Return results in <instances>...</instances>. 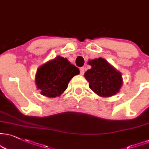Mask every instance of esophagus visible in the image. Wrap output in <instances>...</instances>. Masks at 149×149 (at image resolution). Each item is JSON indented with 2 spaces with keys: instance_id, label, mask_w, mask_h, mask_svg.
<instances>
[{
  "instance_id": "esophagus-1",
  "label": "esophagus",
  "mask_w": 149,
  "mask_h": 149,
  "mask_svg": "<svg viewBox=\"0 0 149 149\" xmlns=\"http://www.w3.org/2000/svg\"><path fill=\"white\" fill-rule=\"evenodd\" d=\"M79 70H80V74L81 75H83L84 74V72H85V68H84V67L80 68Z\"/></svg>"
}]
</instances>
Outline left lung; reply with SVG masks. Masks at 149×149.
Returning <instances> with one entry per match:
<instances>
[{"label": "left lung", "instance_id": "obj_1", "mask_svg": "<svg viewBox=\"0 0 149 149\" xmlns=\"http://www.w3.org/2000/svg\"><path fill=\"white\" fill-rule=\"evenodd\" d=\"M92 68L85 73L92 91L101 97H111L118 93L122 85V75L102 58L89 61Z\"/></svg>", "mask_w": 149, "mask_h": 149}]
</instances>
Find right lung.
<instances>
[{"instance_id": "add662e5", "label": "right lung", "mask_w": 149, "mask_h": 149, "mask_svg": "<svg viewBox=\"0 0 149 149\" xmlns=\"http://www.w3.org/2000/svg\"><path fill=\"white\" fill-rule=\"evenodd\" d=\"M79 74L76 66L61 56L41 65L36 74V84L41 94L47 97L59 96L67 89L73 77Z\"/></svg>"}]
</instances>
